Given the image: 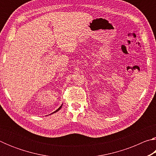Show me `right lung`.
Returning <instances> with one entry per match:
<instances>
[{"label": "right lung", "mask_w": 156, "mask_h": 156, "mask_svg": "<svg viewBox=\"0 0 156 156\" xmlns=\"http://www.w3.org/2000/svg\"><path fill=\"white\" fill-rule=\"evenodd\" d=\"M62 105H61V106H60V107L58 108V109L57 110H56V111H55V112H54V113H56V112H58V111H59V110H60V109H61V107H62Z\"/></svg>", "instance_id": "add662e5"}]
</instances>
